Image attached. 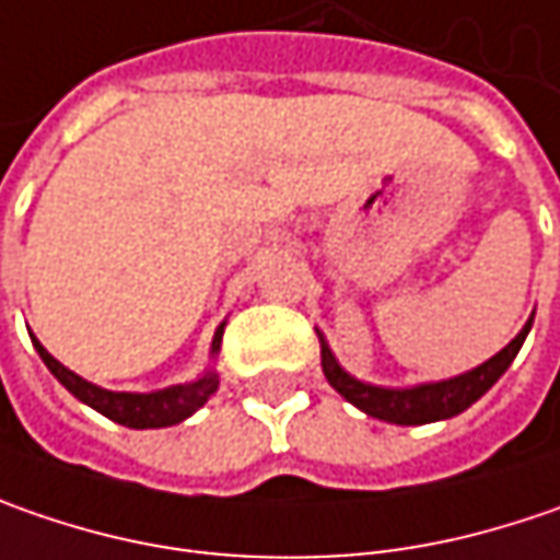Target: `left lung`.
Listing matches in <instances>:
<instances>
[{
    "mask_svg": "<svg viewBox=\"0 0 560 560\" xmlns=\"http://www.w3.org/2000/svg\"><path fill=\"white\" fill-rule=\"evenodd\" d=\"M533 316L526 319V326L517 331V338L501 348L495 357H489L486 363H479L470 373L445 378V382H425V385H413V388H382V385H370L360 382L351 373H345L335 360V353L326 345L323 331H319V348H323V373H326L328 385L353 407H360L363 413L385 420V423L398 425H423L435 423V420H448L464 413L474 401H479L501 376L504 370L514 363V357L521 351V345L529 335Z\"/></svg>",
    "mask_w": 560,
    "mask_h": 560,
    "instance_id": "8db88e82",
    "label": "left lung"
}]
</instances>
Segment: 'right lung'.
<instances>
[{"label": "right lung", "mask_w": 560, "mask_h": 560, "mask_svg": "<svg viewBox=\"0 0 560 560\" xmlns=\"http://www.w3.org/2000/svg\"><path fill=\"white\" fill-rule=\"evenodd\" d=\"M222 331L225 323L215 328V338H212V357L222 348ZM34 348L43 357V363L49 366V373L59 378L61 385L86 407L100 410L103 417H109L112 423L128 425V429H162V425H175L187 420L194 410H200L209 401V395H215L219 388V373L209 370L197 382H184V385H168L162 392H150V395H137V392H109V388H100L93 382H86L78 373H71L68 366H61L52 353L39 345L37 338L31 335Z\"/></svg>", "instance_id": "1"}]
</instances>
